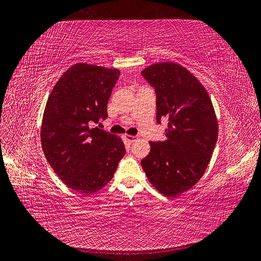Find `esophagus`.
I'll return each mask as SVG.
<instances>
[{
	"label": "esophagus",
	"mask_w": 261,
	"mask_h": 261,
	"mask_svg": "<svg viewBox=\"0 0 261 261\" xmlns=\"http://www.w3.org/2000/svg\"><path fill=\"white\" fill-rule=\"evenodd\" d=\"M124 138L127 140V141H129V143H134V141H136L137 139H138V137L137 136H132V135H127V134H125L124 135Z\"/></svg>",
	"instance_id": "1"
}]
</instances>
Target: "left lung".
<instances>
[{
    "label": "left lung",
    "instance_id": "8db88e82",
    "mask_svg": "<svg viewBox=\"0 0 261 261\" xmlns=\"http://www.w3.org/2000/svg\"><path fill=\"white\" fill-rule=\"evenodd\" d=\"M141 75L153 87L156 122L169 120L164 141H149L141 160L148 179L158 191L175 197L200 179L218 139V121L204 87L185 67L165 62L150 65Z\"/></svg>",
    "mask_w": 261,
    "mask_h": 261
}]
</instances>
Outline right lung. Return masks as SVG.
<instances>
[{
  "instance_id": "add662e5",
  "label": "right lung",
  "mask_w": 261,
  "mask_h": 261,
  "mask_svg": "<svg viewBox=\"0 0 261 261\" xmlns=\"http://www.w3.org/2000/svg\"><path fill=\"white\" fill-rule=\"evenodd\" d=\"M120 70L78 63L53 87L41 125L43 153L64 183L82 194L112 179L126 150L120 137L99 127Z\"/></svg>"
}]
</instances>
